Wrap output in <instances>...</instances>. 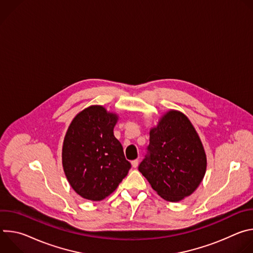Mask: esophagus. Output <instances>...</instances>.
Returning a JSON list of instances; mask_svg holds the SVG:
<instances>
[{
  "mask_svg": "<svg viewBox=\"0 0 253 253\" xmlns=\"http://www.w3.org/2000/svg\"><path fill=\"white\" fill-rule=\"evenodd\" d=\"M138 163H139V161H138L137 159L133 160V161L131 162V164H132V167H133V168H136V167L138 166Z\"/></svg>",
  "mask_w": 253,
  "mask_h": 253,
  "instance_id": "34e87169",
  "label": "esophagus"
}]
</instances>
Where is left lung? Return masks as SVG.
<instances>
[{
	"label": "left lung",
	"mask_w": 253,
	"mask_h": 253,
	"mask_svg": "<svg viewBox=\"0 0 253 253\" xmlns=\"http://www.w3.org/2000/svg\"><path fill=\"white\" fill-rule=\"evenodd\" d=\"M147 154L138 169L163 199L178 202L191 195L206 171V154L190 120L171 110L150 130Z\"/></svg>",
	"instance_id": "left-lung-1"
}]
</instances>
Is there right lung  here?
I'll list each match as a JSON object with an SVG mask.
<instances>
[{"instance_id": "obj_1", "label": "right lung", "mask_w": 253, "mask_h": 253, "mask_svg": "<svg viewBox=\"0 0 253 253\" xmlns=\"http://www.w3.org/2000/svg\"><path fill=\"white\" fill-rule=\"evenodd\" d=\"M117 120L116 114L94 105L76 115L67 130L64 172L71 187L85 199L100 201L109 196L131 168L113 133Z\"/></svg>"}]
</instances>
